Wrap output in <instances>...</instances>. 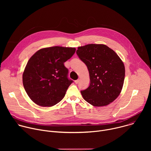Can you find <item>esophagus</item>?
<instances>
[{
	"instance_id": "obj_1",
	"label": "esophagus",
	"mask_w": 151,
	"mask_h": 151,
	"mask_svg": "<svg viewBox=\"0 0 151 151\" xmlns=\"http://www.w3.org/2000/svg\"><path fill=\"white\" fill-rule=\"evenodd\" d=\"M79 82V79H77V80H76L75 81V83H78V82Z\"/></svg>"
}]
</instances>
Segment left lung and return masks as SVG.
Returning a JSON list of instances; mask_svg holds the SVG:
<instances>
[{"label":"left lung","mask_w":151,"mask_h":151,"mask_svg":"<svg viewBox=\"0 0 151 151\" xmlns=\"http://www.w3.org/2000/svg\"><path fill=\"white\" fill-rule=\"evenodd\" d=\"M76 54L90 74L89 87L81 91L84 100L97 107L114 101L122 90L125 78V67L119 56L103 44L79 47Z\"/></svg>","instance_id":"8db88e82"}]
</instances>
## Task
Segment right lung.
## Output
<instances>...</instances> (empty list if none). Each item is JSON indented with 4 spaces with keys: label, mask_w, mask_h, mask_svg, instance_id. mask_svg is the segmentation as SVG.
<instances>
[{
    "label": "right lung",
    "mask_w": 151,
    "mask_h": 151,
    "mask_svg": "<svg viewBox=\"0 0 151 151\" xmlns=\"http://www.w3.org/2000/svg\"><path fill=\"white\" fill-rule=\"evenodd\" d=\"M75 48L52 47L37 51L28 61L23 74L24 89L30 99L44 107L52 106L66 94L73 81L64 63L75 54Z\"/></svg>",
    "instance_id": "1"
}]
</instances>
